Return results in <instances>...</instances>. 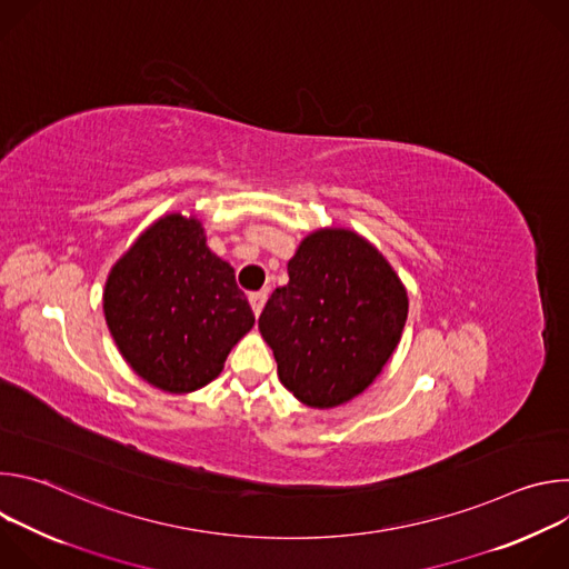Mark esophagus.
I'll return each instance as SVG.
<instances>
[{
	"label": "esophagus",
	"instance_id": "34e87169",
	"mask_svg": "<svg viewBox=\"0 0 569 569\" xmlns=\"http://www.w3.org/2000/svg\"><path fill=\"white\" fill-rule=\"evenodd\" d=\"M266 299H268V292H252L250 295V303H252V310H254L257 317L261 315V310L266 306Z\"/></svg>",
	"mask_w": 569,
	"mask_h": 569
}]
</instances>
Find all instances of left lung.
<instances>
[{"mask_svg":"<svg viewBox=\"0 0 569 569\" xmlns=\"http://www.w3.org/2000/svg\"><path fill=\"white\" fill-rule=\"evenodd\" d=\"M268 299L259 331L281 385L308 408L362 393L391 358L408 319V290L382 252L353 229L310 231Z\"/></svg>","mask_w":569,"mask_h":569,"instance_id":"left-lung-1","label":"left lung"}]
</instances>
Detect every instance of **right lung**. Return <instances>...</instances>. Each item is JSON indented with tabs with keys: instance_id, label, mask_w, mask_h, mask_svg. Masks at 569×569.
<instances>
[{
	"instance_id": "1",
	"label": "right lung",
	"mask_w": 569,
	"mask_h": 569,
	"mask_svg": "<svg viewBox=\"0 0 569 569\" xmlns=\"http://www.w3.org/2000/svg\"><path fill=\"white\" fill-rule=\"evenodd\" d=\"M103 315L130 369L169 393L218 378L254 327L233 268L209 250L202 220L180 211L148 224L112 266Z\"/></svg>"
}]
</instances>
